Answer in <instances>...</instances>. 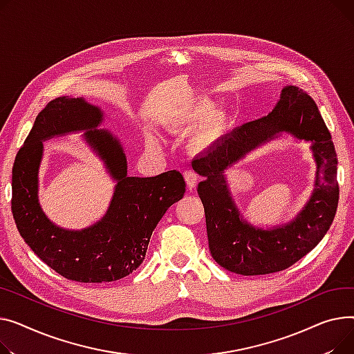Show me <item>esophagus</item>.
I'll list each match as a JSON object with an SVG mask.
<instances>
[{
  "label": "esophagus",
  "instance_id": "esophagus-1",
  "mask_svg": "<svg viewBox=\"0 0 354 354\" xmlns=\"http://www.w3.org/2000/svg\"><path fill=\"white\" fill-rule=\"evenodd\" d=\"M184 176V180H185V184H187V189H189L190 192L196 189V184H197V173L194 170H185L183 173Z\"/></svg>",
  "mask_w": 354,
  "mask_h": 354
}]
</instances>
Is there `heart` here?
Instances as JSON below:
<instances>
[{"label": "heart", "instance_id": "b5f03b06", "mask_svg": "<svg viewBox=\"0 0 354 354\" xmlns=\"http://www.w3.org/2000/svg\"><path fill=\"white\" fill-rule=\"evenodd\" d=\"M171 127L187 130L201 126L196 136V145L200 149L209 147L225 130L227 118L221 111H214V104L209 98H194L171 115ZM156 142V138L150 140Z\"/></svg>", "mask_w": 354, "mask_h": 354}]
</instances>
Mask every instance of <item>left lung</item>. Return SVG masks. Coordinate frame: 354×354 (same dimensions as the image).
<instances>
[{
    "mask_svg": "<svg viewBox=\"0 0 354 354\" xmlns=\"http://www.w3.org/2000/svg\"><path fill=\"white\" fill-rule=\"evenodd\" d=\"M283 135L310 142L317 162L315 189L295 219L264 229L243 218L225 170ZM194 162L193 169L205 177L197 193L204 205L210 253L228 272L241 276L281 272L313 250L333 223L339 203L336 150L316 102L295 86L283 88L272 113L225 134Z\"/></svg>",
    "mask_w": 354,
    "mask_h": 354,
    "instance_id": "1",
    "label": "left lung"
}]
</instances>
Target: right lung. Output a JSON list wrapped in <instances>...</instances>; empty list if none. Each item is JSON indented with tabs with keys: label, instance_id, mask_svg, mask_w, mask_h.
I'll list each match as a JSON object with an SVG mask.
<instances>
[{
	"label": "right lung",
	"instance_id": "1",
	"mask_svg": "<svg viewBox=\"0 0 354 354\" xmlns=\"http://www.w3.org/2000/svg\"><path fill=\"white\" fill-rule=\"evenodd\" d=\"M102 121V110L82 97L50 101L37 115L12 167L11 210L21 237L58 274L80 283H107L131 274L147 253L156 225L185 193L177 170L156 177H130L122 144L110 130L100 129ZM81 131L116 185L101 221L70 231L53 223L40 209L37 173L43 142Z\"/></svg>",
	"mask_w": 354,
	"mask_h": 354
}]
</instances>
